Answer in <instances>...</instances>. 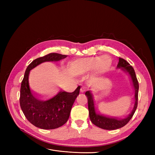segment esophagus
<instances>
[{"label": "esophagus", "mask_w": 155, "mask_h": 155, "mask_svg": "<svg viewBox=\"0 0 155 155\" xmlns=\"http://www.w3.org/2000/svg\"><path fill=\"white\" fill-rule=\"evenodd\" d=\"M85 91V88L84 87H81V88H80V92H84Z\"/></svg>", "instance_id": "obj_1"}]
</instances>
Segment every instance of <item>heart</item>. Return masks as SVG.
<instances>
[{"label": "heart", "instance_id": "1", "mask_svg": "<svg viewBox=\"0 0 155 155\" xmlns=\"http://www.w3.org/2000/svg\"><path fill=\"white\" fill-rule=\"evenodd\" d=\"M111 60L109 56L104 55L81 59L78 61L77 67L79 72L87 73L94 69L97 71H102L109 68Z\"/></svg>", "mask_w": 155, "mask_h": 155}]
</instances>
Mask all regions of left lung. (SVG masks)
<instances>
[{"instance_id":"1","label":"left lung","mask_w":155,"mask_h":155,"mask_svg":"<svg viewBox=\"0 0 155 155\" xmlns=\"http://www.w3.org/2000/svg\"><path fill=\"white\" fill-rule=\"evenodd\" d=\"M116 68H121L123 71L129 75L134 90V105L133 110L125 118L118 119L117 118H113V117L107 116L105 115L97 113L96 112L92 94L91 91H87L85 92V95L88 98V108L91 121L93 124L103 129L115 130L125 126L132 118L138 105L139 85L134 68L132 66H130L127 61L120 58H119V62Z\"/></svg>"}]
</instances>
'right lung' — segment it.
I'll return each instance as SVG.
<instances>
[{
	"mask_svg": "<svg viewBox=\"0 0 155 155\" xmlns=\"http://www.w3.org/2000/svg\"><path fill=\"white\" fill-rule=\"evenodd\" d=\"M67 57L66 55L50 53L33 61L26 70L21 83L20 105L26 119L37 127L54 129L66 123L80 87L78 86L73 92L60 91L55 96L45 99L33 94L30 90L28 81L30 70L44 62L58 61Z\"/></svg>",
	"mask_w": 155,
	"mask_h": 155,
	"instance_id": "right-lung-1",
	"label": "right lung"
}]
</instances>
